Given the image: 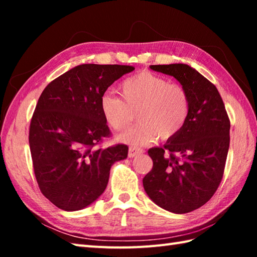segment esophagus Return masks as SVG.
I'll use <instances>...</instances> for the list:
<instances>
[{
  "label": "esophagus",
  "mask_w": 257,
  "mask_h": 257,
  "mask_svg": "<svg viewBox=\"0 0 257 257\" xmlns=\"http://www.w3.org/2000/svg\"><path fill=\"white\" fill-rule=\"evenodd\" d=\"M143 152H144V150L141 149V148H136V147H130L129 151H128V156H129L130 158H134V157H136L137 155L143 154Z\"/></svg>",
  "instance_id": "obj_1"
}]
</instances>
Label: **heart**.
I'll return each instance as SVG.
<instances>
[{
  "instance_id": "b5f03b06",
  "label": "heart",
  "mask_w": 257,
  "mask_h": 257,
  "mask_svg": "<svg viewBox=\"0 0 257 257\" xmlns=\"http://www.w3.org/2000/svg\"><path fill=\"white\" fill-rule=\"evenodd\" d=\"M121 97L106 94L100 99V110L106 123L123 132L136 117L139 123L120 139L134 145H146L157 138L168 140L177 136L187 122L191 100L182 85L169 83L162 76L140 72L120 85Z\"/></svg>"
}]
</instances>
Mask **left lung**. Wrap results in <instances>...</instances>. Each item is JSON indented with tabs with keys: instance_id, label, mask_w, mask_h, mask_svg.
<instances>
[{
	"instance_id": "left-lung-1",
	"label": "left lung",
	"mask_w": 257,
	"mask_h": 257,
	"mask_svg": "<svg viewBox=\"0 0 257 257\" xmlns=\"http://www.w3.org/2000/svg\"><path fill=\"white\" fill-rule=\"evenodd\" d=\"M173 76L188 90L191 108L177 136L148 155L154 167L143 183L162 209L183 214L199 209L219 188L230 147V118L216 87L185 64L151 65Z\"/></svg>"
}]
</instances>
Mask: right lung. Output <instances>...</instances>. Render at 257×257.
<instances>
[{
	"instance_id": "obj_1",
	"label": "right lung",
	"mask_w": 257,
	"mask_h": 257,
	"mask_svg": "<svg viewBox=\"0 0 257 257\" xmlns=\"http://www.w3.org/2000/svg\"><path fill=\"white\" fill-rule=\"evenodd\" d=\"M128 65L83 64L48 84L30 123L29 143L36 181L43 195L65 211L88 206L105 191L110 168L125 159L122 144L103 148L111 132L100 99Z\"/></svg>"
}]
</instances>
